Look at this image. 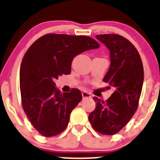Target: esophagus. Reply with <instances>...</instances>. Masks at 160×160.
<instances>
[{"mask_svg": "<svg viewBox=\"0 0 160 160\" xmlns=\"http://www.w3.org/2000/svg\"><path fill=\"white\" fill-rule=\"evenodd\" d=\"M82 96H83V98H88L91 97V94L86 92V91H83V92H82Z\"/></svg>", "mask_w": 160, "mask_h": 160, "instance_id": "1", "label": "esophagus"}]
</instances>
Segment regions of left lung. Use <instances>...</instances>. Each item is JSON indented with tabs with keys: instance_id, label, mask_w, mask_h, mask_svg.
Returning a JSON list of instances; mask_svg holds the SVG:
<instances>
[{
	"instance_id": "left-lung-1",
	"label": "left lung",
	"mask_w": 160,
	"mask_h": 160,
	"mask_svg": "<svg viewBox=\"0 0 160 160\" xmlns=\"http://www.w3.org/2000/svg\"><path fill=\"white\" fill-rule=\"evenodd\" d=\"M96 38L110 52L109 69L103 81L114 92L105 102L93 98L96 107L88 119L96 131L113 135L137 110L144 81L143 65L138 52L128 39L118 34L97 35Z\"/></svg>"
}]
</instances>
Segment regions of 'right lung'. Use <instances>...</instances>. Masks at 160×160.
<instances>
[{"instance_id": "add662e5", "label": "right lung", "mask_w": 160, "mask_h": 160, "mask_svg": "<svg viewBox=\"0 0 160 160\" xmlns=\"http://www.w3.org/2000/svg\"><path fill=\"white\" fill-rule=\"evenodd\" d=\"M99 47L86 36L50 33L37 39L26 52L20 68L22 104L30 123L43 136L62 132L71 112L82 100L78 89L62 93L55 80L70 73L76 55Z\"/></svg>"}]
</instances>
